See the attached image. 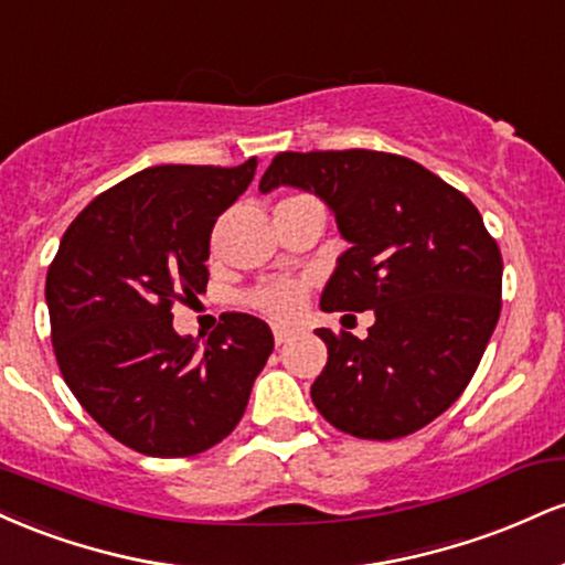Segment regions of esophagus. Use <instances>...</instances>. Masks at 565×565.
<instances>
[{
    "instance_id": "1",
    "label": "esophagus",
    "mask_w": 565,
    "mask_h": 565,
    "mask_svg": "<svg viewBox=\"0 0 565 565\" xmlns=\"http://www.w3.org/2000/svg\"><path fill=\"white\" fill-rule=\"evenodd\" d=\"M295 334H297V329H291V327H281V323H276V327H274L276 345H284V342H289Z\"/></svg>"
}]
</instances>
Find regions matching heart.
Segmentation results:
<instances>
[{
    "instance_id": "obj_1",
    "label": "heart",
    "mask_w": 565,
    "mask_h": 565,
    "mask_svg": "<svg viewBox=\"0 0 565 565\" xmlns=\"http://www.w3.org/2000/svg\"><path fill=\"white\" fill-rule=\"evenodd\" d=\"M291 201V199H289ZM252 302L263 310V313L274 316V319H289L305 302V287L295 278H278V281L263 284L260 289L252 295Z\"/></svg>"
}]
</instances>
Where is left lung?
Segmentation results:
<instances>
[{
	"label": "left lung",
	"mask_w": 565,
	"mask_h": 565,
	"mask_svg": "<svg viewBox=\"0 0 565 565\" xmlns=\"http://www.w3.org/2000/svg\"><path fill=\"white\" fill-rule=\"evenodd\" d=\"M313 193L348 249L321 310H372L366 340L319 329L329 359L310 398L355 438L419 430L462 395L502 308V255L468 196L393 153H278L260 191Z\"/></svg>",
	"instance_id": "8db88e82"
}]
</instances>
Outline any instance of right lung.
<instances>
[{
	"mask_svg": "<svg viewBox=\"0 0 565 565\" xmlns=\"http://www.w3.org/2000/svg\"><path fill=\"white\" fill-rule=\"evenodd\" d=\"M238 167H148L63 233L44 300L63 380L106 433L148 457H193L242 419L274 334L246 313L210 340L172 329V302L206 287L210 233L249 188Z\"/></svg>",
	"mask_w": 565,
	"mask_h": 565,
	"instance_id": "obj_1",
	"label": "right lung"
}]
</instances>
